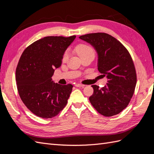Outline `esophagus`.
<instances>
[{"label":"esophagus","instance_id":"esophagus-1","mask_svg":"<svg viewBox=\"0 0 154 154\" xmlns=\"http://www.w3.org/2000/svg\"><path fill=\"white\" fill-rule=\"evenodd\" d=\"M75 86L76 87H83L85 85H82V84H80V83H77V84L75 85Z\"/></svg>","mask_w":154,"mask_h":154}]
</instances>
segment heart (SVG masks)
<instances>
[{
  "label": "heart",
  "instance_id": "heart-1",
  "mask_svg": "<svg viewBox=\"0 0 154 154\" xmlns=\"http://www.w3.org/2000/svg\"><path fill=\"white\" fill-rule=\"evenodd\" d=\"M75 51L76 53L80 56L81 58L83 57H85L88 55L94 56L95 54L94 49H93L92 46L86 44H80L77 45L75 48ZM68 57L69 54L67 51H66V52L63 53L62 57L63 62H66L68 59Z\"/></svg>",
  "mask_w": 154,
  "mask_h": 154
}]
</instances>
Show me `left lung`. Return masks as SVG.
Wrapping results in <instances>:
<instances>
[{
    "label": "left lung",
    "instance_id": "obj_1",
    "mask_svg": "<svg viewBox=\"0 0 154 154\" xmlns=\"http://www.w3.org/2000/svg\"><path fill=\"white\" fill-rule=\"evenodd\" d=\"M79 38L94 48L98 56L97 69L108 79L103 87L92 85L94 93L89 97L91 103L106 117L118 114L128 106L137 82L131 56L119 41L105 32L87 34Z\"/></svg>",
    "mask_w": 154,
    "mask_h": 154
}]
</instances>
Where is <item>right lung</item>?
Returning <instances> with one entry per match:
<instances>
[{
	"mask_svg": "<svg viewBox=\"0 0 154 154\" xmlns=\"http://www.w3.org/2000/svg\"><path fill=\"white\" fill-rule=\"evenodd\" d=\"M75 38L46 36L29 45L21 55L16 69L18 92L27 108L38 117L53 118L67 103L73 85L54 83L51 77Z\"/></svg>",
	"mask_w": 154,
	"mask_h": 154,
	"instance_id": "obj_1",
	"label": "right lung"
}]
</instances>
